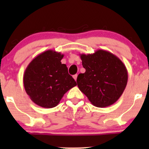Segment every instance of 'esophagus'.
Segmentation results:
<instances>
[{
    "label": "esophagus",
    "instance_id": "esophagus-1",
    "mask_svg": "<svg viewBox=\"0 0 149 149\" xmlns=\"http://www.w3.org/2000/svg\"><path fill=\"white\" fill-rule=\"evenodd\" d=\"M73 78H74V80L77 81V74H74V76H73Z\"/></svg>",
    "mask_w": 149,
    "mask_h": 149
}]
</instances>
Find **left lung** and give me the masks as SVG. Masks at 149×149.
<instances>
[{
  "mask_svg": "<svg viewBox=\"0 0 149 149\" xmlns=\"http://www.w3.org/2000/svg\"><path fill=\"white\" fill-rule=\"evenodd\" d=\"M80 57L85 72L77 77L79 89L95 107L113 104L127 85L128 74L125 64L115 55L102 49L80 54Z\"/></svg>",
  "mask_w": 149,
  "mask_h": 149,
  "instance_id": "1",
  "label": "left lung"
}]
</instances>
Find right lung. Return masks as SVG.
Listing matches in <instances>:
<instances>
[{
    "label": "right lung",
    "instance_id": "add662e5",
    "mask_svg": "<svg viewBox=\"0 0 149 149\" xmlns=\"http://www.w3.org/2000/svg\"><path fill=\"white\" fill-rule=\"evenodd\" d=\"M64 54L47 50L32 60L24 74L25 91L31 100L39 107H56L69 89L76 86L74 79L61 60Z\"/></svg>",
    "mask_w": 149,
    "mask_h": 149
}]
</instances>
